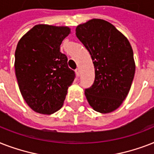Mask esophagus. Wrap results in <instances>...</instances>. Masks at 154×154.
I'll use <instances>...</instances> for the list:
<instances>
[{"instance_id": "34e87169", "label": "esophagus", "mask_w": 154, "mask_h": 154, "mask_svg": "<svg viewBox=\"0 0 154 154\" xmlns=\"http://www.w3.org/2000/svg\"><path fill=\"white\" fill-rule=\"evenodd\" d=\"M75 72H76V74H77V77H80V74H81V72H80L79 69H77L75 70Z\"/></svg>"}]
</instances>
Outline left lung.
I'll return each mask as SVG.
<instances>
[{"instance_id":"1","label":"left lung","mask_w":154,"mask_h":154,"mask_svg":"<svg viewBox=\"0 0 154 154\" xmlns=\"http://www.w3.org/2000/svg\"><path fill=\"white\" fill-rule=\"evenodd\" d=\"M77 38L91 55L95 80L85 95L97 112L109 113L120 107L129 94L135 73L129 40L111 23L92 19L76 28Z\"/></svg>"}]
</instances>
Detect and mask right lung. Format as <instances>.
<instances>
[{"label": "right lung", "instance_id": "obj_1", "mask_svg": "<svg viewBox=\"0 0 154 154\" xmlns=\"http://www.w3.org/2000/svg\"><path fill=\"white\" fill-rule=\"evenodd\" d=\"M68 26L37 25L18 42L15 73L23 98L33 111L53 114L62 107L74 71L60 52L61 42L70 33Z\"/></svg>", "mask_w": 154, "mask_h": 154}]
</instances>
